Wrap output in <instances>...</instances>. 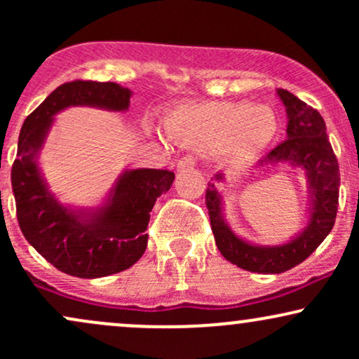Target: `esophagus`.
<instances>
[{"label":"esophagus","mask_w":359,"mask_h":359,"mask_svg":"<svg viewBox=\"0 0 359 359\" xmlns=\"http://www.w3.org/2000/svg\"><path fill=\"white\" fill-rule=\"evenodd\" d=\"M194 167H196V158L191 155H185L179 160V162H177V170L179 172L189 170V168H194Z\"/></svg>","instance_id":"obj_1"}]
</instances>
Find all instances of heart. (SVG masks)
<instances>
[{
    "label": "heart",
    "mask_w": 359,
    "mask_h": 359,
    "mask_svg": "<svg viewBox=\"0 0 359 359\" xmlns=\"http://www.w3.org/2000/svg\"><path fill=\"white\" fill-rule=\"evenodd\" d=\"M168 138L196 150H217L229 163H241L263 150L277 133V119L265 106L248 102H189L165 118Z\"/></svg>",
    "instance_id": "heart-1"
}]
</instances>
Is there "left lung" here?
Instances as JSON below:
<instances>
[{
	"label": "left lung",
	"instance_id": "8db88e82",
	"mask_svg": "<svg viewBox=\"0 0 359 359\" xmlns=\"http://www.w3.org/2000/svg\"><path fill=\"white\" fill-rule=\"evenodd\" d=\"M277 93L287 108V140L259 160L258 165L288 162L306 170L312 194L311 221L306 231L280 246L250 245L238 238L222 219L221 196L214 185L209 184L205 191V205L217 250L233 265L255 273H282L311 257L331 233L339 204V165L323 116L288 90L278 89ZM216 179L222 180V174H217Z\"/></svg>",
	"mask_w": 359,
	"mask_h": 359
}]
</instances>
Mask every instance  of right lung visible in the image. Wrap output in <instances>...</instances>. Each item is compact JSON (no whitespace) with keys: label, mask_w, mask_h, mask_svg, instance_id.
Wrapping results in <instances>:
<instances>
[{"label":"right lung","mask_w":359,"mask_h":359,"mask_svg":"<svg viewBox=\"0 0 359 359\" xmlns=\"http://www.w3.org/2000/svg\"><path fill=\"white\" fill-rule=\"evenodd\" d=\"M130 96L131 90L116 82H65L28 114L20 131L18 156L11 167L20 229L48 263L72 277H106L135 265L147 250L151 208L170 189L175 174L156 168L125 172L108 204L88 217L69 211L48 194L36 154L59 111L82 104L125 111Z\"/></svg>","instance_id":"obj_1"}]
</instances>
